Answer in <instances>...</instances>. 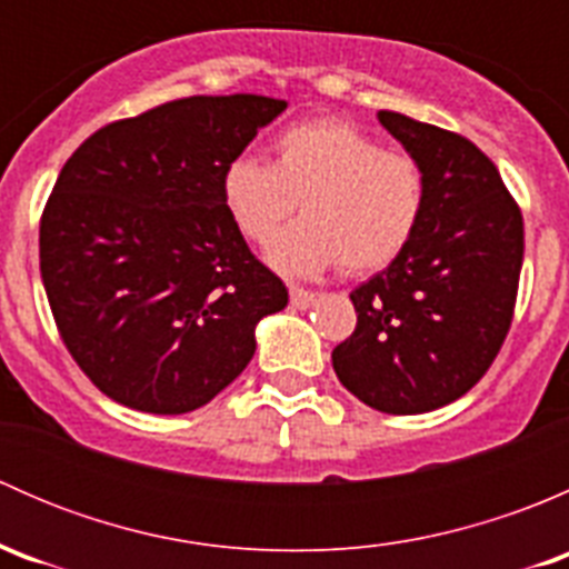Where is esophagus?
Instances as JSON below:
<instances>
[{"mask_svg": "<svg viewBox=\"0 0 569 569\" xmlns=\"http://www.w3.org/2000/svg\"><path fill=\"white\" fill-rule=\"evenodd\" d=\"M289 297H291V306L300 308V311H306V308H311L313 302H317V295H313V291L300 289V286H291Z\"/></svg>", "mask_w": 569, "mask_h": 569, "instance_id": "esophagus-1", "label": "esophagus"}]
</instances>
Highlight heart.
<instances>
[{"label": "heart", "mask_w": 569, "mask_h": 569, "mask_svg": "<svg viewBox=\"0 0 569 569\" xmlns=\"http://www.w3.org/2000/svg\"><path fill=\"white\" fill-rule=\"evenodd\" d=\"M274 153V162L250 153L231 159L222 170V200L252 242H269L300 203L306 217L267 250L280 272L311 278L338 261L349 274L377 272L416 237L427 183L407 153L330 118L280 131Z\"/></svg>", "instance_id": "1"}]
</instances>
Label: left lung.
Returning a JSON list of instances; mask_svg holds the SVG:
<instances>
[{"label":"left lung","mask_w":569,"mask_h":569,"mask_svg":"<svg viewBox=\"0 0 569 569\" xmlns=\"http://www.w3.org/2000/svg\"><path fill=\"white\" fill-rule=\"evenodd\" d=\"M377 118L421 164L427 203L405 252L349 295L358 325L332 369L363 405L416 416L460 399L496 360L518 300L523 217L473 142L391 109Z\"/></svg>","instance_id":"left-lung-1"}]
</instances>
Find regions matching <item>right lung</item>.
I'll list each match as a JSON object with an SVG mask.
<instances>
[{
  "mask_svg": "<svg viewBox=\"0 0 569 569\" xmlns=\"http://www.w3.org/2000/svg\"><path fill=\"white\" fill-rule=\"evenodd\" d=\"M283 109L252 93L168 101L90 134L60 170L40 278L71 358L118 405H209L289 302L222 200L226 164Z\"/></svg>",
  "mask_w": 569,
  "mask_h": 569,
  "instance_id": "right-lung-1",
  "label": "right lung"
}]
</instances>
